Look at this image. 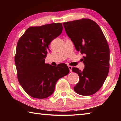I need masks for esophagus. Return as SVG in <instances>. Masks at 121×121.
Returning <instances> with one entry per match:
<instances>
[{
  "instance_id": "esophagus-1",
  "label": "esophagus",
  "mask_w": 121,
  "mask_h": 121,
  "mask_svg": "<svg viewBox=\"0 0 121 121\" xmlns=\"http://www.w3.org/2000/svg\"><path fill=\"white\" fill-rule=\"evenodd\" d=\"M68 67L69 70H70V72H71V71H72V70H71V69H72V67H71V65H68Z\"/></svg>"
}]
</instances>
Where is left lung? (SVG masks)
Wrapping results in <instances>:
<instances>
[{
    "label": "left lung",
    "mask_w": 121,
    "mask_h": 121,
    "mask_svg": "<svg viewBox=\"0 0 121 121\" xmlns=\"http://www.w3.org/2000/svg\"><path fill=\"white\" fill-rule=\"evenodd\" d=\"M65 31L76 50L84 54L83 70L73 67L79 81L73 87L77 93L91 95L99 91L109 69V48L98 24L89 19H82L63 23Z\"/></svg>",
    "instance_id": "obj_1"
}]
</instances>
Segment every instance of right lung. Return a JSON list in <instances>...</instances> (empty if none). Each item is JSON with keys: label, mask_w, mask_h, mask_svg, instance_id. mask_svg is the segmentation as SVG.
Here are the masks:
<instances>
[{"label": "right lung", "mask_w": 121, "mask_h": 121, "mask_svg": "<svg viewBox=\"0 0 121 121\" xmlns=\"http://www.w3.org/2000/svg\"><path fill=\"white\" fill-rule=\"evenodd\" d=\"M62 29L61 23L30 26L18 40L15 56L17 79L32 97L44 99L50 96L57 81L69 72L65 63L53 67L46 64L45 60L51 42Z\"/></svg>", "instance_id": "right-lung-1"}]
</instances>
